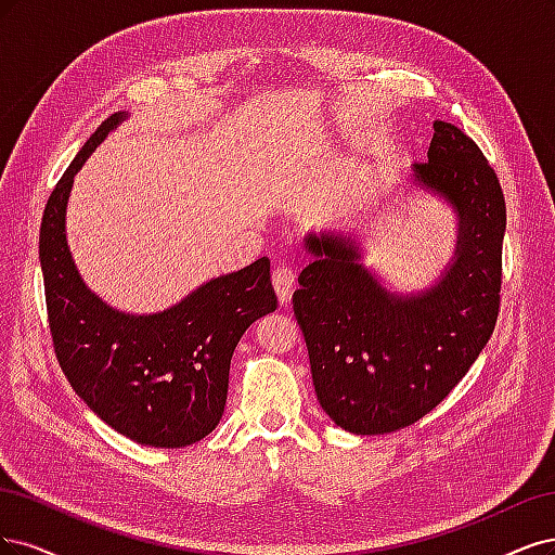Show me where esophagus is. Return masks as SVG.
<instances>
[{
    "label": "esophagus",
    "mask_w": 555,
    "mask_h": 555,
    "mask_svg": "<svg viewBox=\"0 0 555 555\" xmlns=\"http://www.w3.org/2000/svg\"><path fill=\"white\" fill-rule=\"evenodd\" d=\"M272 283H274V291L279 295L281 304H288L295 291V270L293 267H276L272 272Z\"/></svg>",
    "instance_id": "34e87169"
}]
</instances>
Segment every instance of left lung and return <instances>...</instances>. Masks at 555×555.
Instances as JSON below:
<instances>
[{"label":"left lung","instance_id":"obj_1","mask_svg":"<svg viewBox=\"0 0 555 555\" xmlns=\"http://www.w3.org/2000/svg\"><path fill=\"white\" fill-rule=\"evenodd\" d=\"M415 177L461 219L456 260L424 295L385 293L344 237H307L313 260L297 279L293 311L318 401L350 434H391L431 413L495 330L507 221L495 170L470 135L436 121Z\"/></svg>","mask_w":555,"mask_h":555}]
</instances>
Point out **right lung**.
Here are the masks:
<instances>
[{"label": "right lung", "instance_id": "obj_1", "mask_svg": "<svg viewBox=\"0 0 555 555\" xmlns=\"http://www.w3.org/2000/svg\"><path fill=\"white\" fill-rule=\"evenodd\" d=\"M124 119L115 113L85 142L46 203L39 256L57 362L78 397L140 444L186 447L217 428L235 346L276 309L270 260L219 276L154 315L113 311L85 288L70 260L64 211L74 175Z\"/></svg>", "mask_w": 555, "mask_h": 555}]
</instances>
